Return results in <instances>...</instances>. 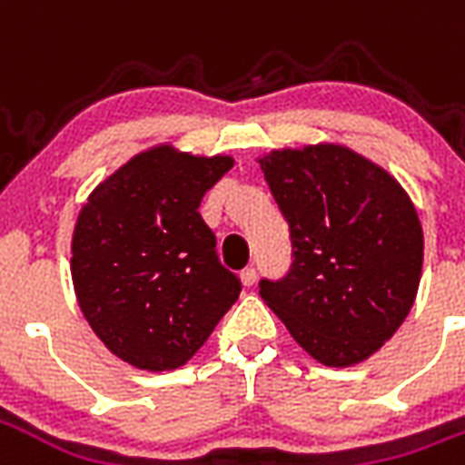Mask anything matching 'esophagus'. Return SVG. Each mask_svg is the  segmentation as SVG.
Wrapping results in <instances>:
<instances>
[{
  "label": "esophagus",
  "instance_id": "1",
  "mask_svg": "<svg viewBox=\"0 0 465 465\" xmlns=\"http://www.w3.org/2000/svg\"><path fill=\"white\" fill-rule=\"evenodd\" d=\"M242 283H243V286H246V289H252L253 283H256V269H252V266H249V269H243V272H242Z\"/></svg>",
  "mask_w": 465,
  "mask_h": 465
}]
</instances>
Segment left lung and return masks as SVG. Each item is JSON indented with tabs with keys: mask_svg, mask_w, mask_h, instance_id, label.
I'll use <instances>...</instances> for the list:
<instances>
[{
	"mask_svg": "<svg viewBox=\"0 0 465 465\" xmlns=\"http://www.w3.org/2000/svg\"><path fill=\"white\" fill-rule=\"evenodd\" d=\"M256 162L293 249L286 279L262 282L263 303L319 363H363L416 302L423 269L416 206L383 166L343 143L272 149Z\"/></svg>",
	"mask_w": 465,
	"mask_h": 465,
	"instance_id": "1",
	"label": "left lung"
}]
</instances>
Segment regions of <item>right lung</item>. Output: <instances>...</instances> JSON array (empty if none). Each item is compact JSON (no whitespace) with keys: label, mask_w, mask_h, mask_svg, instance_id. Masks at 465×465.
Masks as SVG:
<instances>
[{"label":"right lung","mask_w":465,"mask_h":465,"mask_svg":"<svg viewBox=\"0 0 465 465\" xmlns=\"http://www.w3.org/2000/svg\"><path fill=\"white\" fill-rule=\"evenodd\" d=\"M233 166L226 153L156 143L94 186L72 233L79 309L116 359L142 371L183 366L239 299L199 213Z\"/></svg>","instance_id":"add662e5"}]
</instances>
